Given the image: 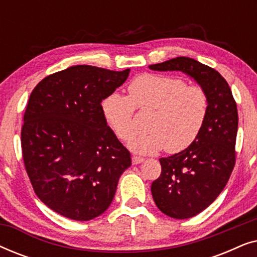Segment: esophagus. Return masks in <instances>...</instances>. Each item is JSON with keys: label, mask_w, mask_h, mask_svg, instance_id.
Wrapping results in <instances>:
<instances>
[{"label": "esophagus", "mask_w": 257, "mask_h": 257, "mask_svg": "<svg viewBox=\"0 0 257 257\" xmlns=\"http://www.w3.org/2000/svg\"><path fill=\"white\" fill-rule=\"evenodd\" d=\"M144 160H145V159H144V158H142V157H137V156L132 157V164L133 165H138L140 163H143Z\"/></svg>", "instance_id": "1"}]
</instances>
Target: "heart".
I'll return each mask as SVG.
<instances>
[{"mask_svg": "<svg viewBox=\"0 0 257 257\" xmlns=\"http://www.w3.org/2000/svg\"><path fill=\"white\" fill-rule=\"evenodd\" d=\"M128 97L111 93L101 101V113L115 136L128 140L136 132L135 107L153 110L150 132L130 142V149L152 154L167 149L178 153L198 139L208 115V96L200 86L167 75H142L127 86Z\"/></svg>", "mask_w": 257, "mask_h": 257, "instance_id": "1", "label": "heart"}]
</instances>
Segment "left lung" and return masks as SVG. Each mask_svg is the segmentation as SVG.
I'll use <instances>...</instances> for the list:
<instances>
[{
	"label": "left lung",
	"instance_id": "obj_1",
	"mask_svg": "<svg viewBox=\"0 0 257 257\" xmlns=\"http://www.w3.org/2000/svg\"><path fill=\"white\" fill-rule=\"evenodd\" d=\"M154 71H181L208 96V115L188 149L161 158L160 177L151 192L158 208L173 219H189L206 209L227 185L235 165L237 107L226 79L215 70L188 57L150 65Z\"/></svg>",
	"mask_w": 257,
	"mask_h": 257
}]
</instances>
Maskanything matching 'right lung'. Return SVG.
Instances as JSON below:
<instances>
[{
    "instance_id": "right-lung-1",
    "label": "right lung",
    "mask_w": 257,
    "mask_h": 257,
    "mask_svg": "<svg viewBox=\"0 0 257 257\" xmlns=\"http://www.w3.org/2000/svg\"><path fill=\"white\" fill-rule=\"evenodd\" d=\"M128 75L130 69L73 65L31 92L21 132L24 166L36 195L54 212L89 221L111 205L131 156L105 121L101 101Z\"/></svg>"
}]
</instances>
